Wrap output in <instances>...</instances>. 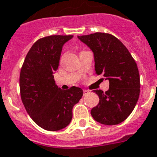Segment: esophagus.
I'll return each instance as SVG.
<instances>
[{
  "instance_id": "1",
  "label": "esophagus",
  "mask_w": 157,
  "mask_h": 157,
  "mask_svg": "<svg viewBox=\"0 0 157 157\" xmlns=\"http://www.w3.org/2000/svg\"><path fill=\"white\" fill-rule=\"evenodd\" d=\"M90 94V91L87 90H84V96H85V95H87V94Z\"/></svg>"
}]
</instances>
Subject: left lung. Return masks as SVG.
<instances>
[{"label":"left lung","mask_w":157,"mask_h":157,"mask_svg":"<svg viewBox=\"0 0 157 157\" xmlns=\"http://www.w3.org/2000/svg\"><path fill=\"white\" fill-rule=\"evenodd\" d=\"M94 52L97 75L109 83V90H94L99 103L91 109L94 120L104 125H116L132 114L138 101L140 80L136 61L123 43L106 33L77 37Z\"/></svg>","instance_id":"1"}]
</instances>
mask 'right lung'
I'll use <instances>...</instances> for the list:
<instances>
[{
  "instance_id": "obj_1",
  "label": "right lung",
  "mask_w": 157,
  "mask_h": 157,
  "mask_svg": "<svg viewBox=\"0 0 157 157\" xmlns=\"http://www.w3.org/2000/svg\"><path fill=\"white\" fill-rule=\"evenodd\" d=\"M72 35H51L39 39L25 56L20 72V93L28 114L47 131L66 127L72 118V108L82 98L83 90L72 86L62 90L56 84L63 44Z\"/></svg>"
}]
</instances>
